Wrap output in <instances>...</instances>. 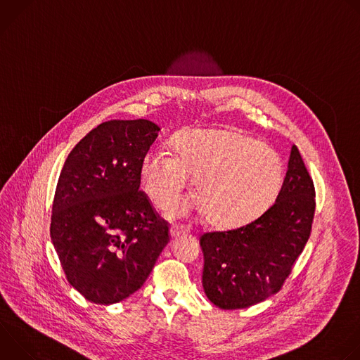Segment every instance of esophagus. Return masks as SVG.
Returning a JSON list of instances; mask_svg holds the SVG:
<instances>
[{
    "instance_id": "esophagus-1",
    "label": "esophagus",
    "mask_w": 360,
    "mask_h": 360,
    "mask_svg": "<svg viewBox=\"0 0 360 360\" xmlns=\"http://www.w3.org/2000/svg\"><path fill=\"white\" fill-rule=\"evenodd\" d=\"M188 231H189V228H188V226L175 224V225H172V228H171V235L175 238V236H179V235H185V233H188Z\"/></svg>"
}]
</instances>
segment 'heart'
I'll return each instance as SVG.
<instances>
[{
    "label": "heart",
    "instance_id": "heart-1",
    "mask_svg": "<svg viewBox=\"0 0 360 360\" xmlns=\"http://www.w3.org/2000/svg\"><path fill=\"white\" fill-rule=\"evenodd\" d=\"M169 150H152L141 165V185L158 208L172 205L195 175L200 198L181 203L176 215L200 210L221 228L259 217L272 203L281 182L278 153L255 138L221 129H193L174 139Z\"/></svg>",
    "mask_w": 360,
    "mask_h": 360
}]
</instances>
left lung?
I'll return each mask as SVG.
<instances>
[{
  "label": "left lung",
  "mask_w": 360,
  "mask_h": 360,
  "mask_svg": "<svg viewBox=\"0 0 360 360\" xmlns=\"http://www.w3.org/2000/svg\"><path fill=\"white\" fill-rule=\"evenodd\" d=\"M315 198L314 181L293 145L272 207L243 226L200 235L202 286L208 299L235 311L279 292L311 236Z\"/></svg>",
  "instance_id": "left-lung-1"
}]
</instances>
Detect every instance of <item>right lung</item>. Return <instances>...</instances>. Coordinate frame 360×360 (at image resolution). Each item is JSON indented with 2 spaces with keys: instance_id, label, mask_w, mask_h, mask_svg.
I'll use <instances>...</instances> for the list:
<instances>
[{
  "instance_id": "obj_1",
  "label": "right lung",
  "mask_w": 360,
  "mask_h": 360,
  "mask_svg": "<svg viewBox=\"0 0 360 360\" xmlns=\"http://www.w3.org/2000/svg\"><path fill=\"white\" fill-rule=\"evenodd\" d=\"M150 121H108L70 152L49 233L67 281L89 302L135 293L169 240V224L141 191V165L158 136Z\"/></svg>"
}]
</instances>
